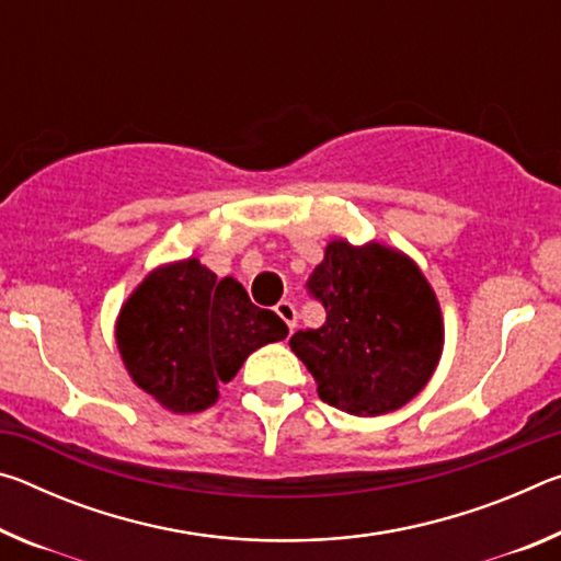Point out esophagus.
<instances>
[{"instance_id": "esophagus-1", "label": "esophagus", "mask_w": 561, "mask_h": 561, "mask_svg": "<svg viewBox=\"0 0 561 561\" xmlns=\"http://www.w3.org/2000/svg\"><path fill=\"white\" fill-rule=\"evenodd\" d=\"M274 311H277L279 319L289 327V331L297 329V309H294L291 301H279L277 307H274Z\"/></svg>"}]
</instances>
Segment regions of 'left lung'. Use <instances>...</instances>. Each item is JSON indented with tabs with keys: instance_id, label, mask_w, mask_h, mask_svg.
I'll list each match as a JSON object with an SVG mask.
<instances>
[{
	"instance_id": "obj_1",
	"label": "left lung",
	"mask_w": 561,
	"mask_h": 561,
	"mask_svg": "<svg viewBox=\"0 0 561 561\" xmlns=\"http://www.w3.org/2000/svg\"><path fill=\"white\" fill-rule=\"evenodd\" d=\"M307 289L327 321L297 331L289 346L321 401L351 415H381L423 391L440 360L443 317L413 260L378 242L334 240Z\"/></svg>"
}]
</instances>
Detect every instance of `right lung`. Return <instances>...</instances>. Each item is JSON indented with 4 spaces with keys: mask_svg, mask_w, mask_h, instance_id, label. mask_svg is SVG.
Listing matches in <instances>:
<instances>
[{
    "mask_svg": "<svg viewBox=\"0 0 561 561\" xmlns=\"http://www.w3.org/2000/svg\"><path fill=\"white\" fill-rule=\"evenodd\" d=\"M287 334V324L254 307L240 282L217 279L195 257L150 272L116 324L130 378L173 413L210 408L252 351Z\"/></svg>",
    "mask_w": 561,
    "mask_h": 561,
    "instance_id": "add662e5",
    "label": "right lung"
}]
</instances>
